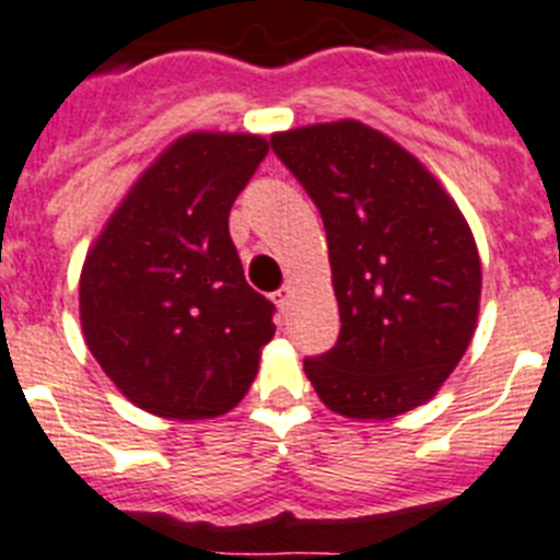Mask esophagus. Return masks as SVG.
<instances>
[{
  "label": "esophagus",
  "mask_w": 560,
  "mask_h": 560,
  "mask_svg": "<svg viewBox=\"0 0 560 560\" xmlns=\"http://www.w3.org/2000/svg\"><path fill=\"white\" fill-rule=\"evenodd\" d=\"M273 301H276V307H279L281 313H287V310H290V301H293V287H290V284L281 287L279 293L273 295Z\"/></svg>",
  "instance_id": "obj_1"
}]
</instances>
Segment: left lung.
<instances>
[{"mask_svg":"<svg viewBox=\"0 0 560 560\" xmlns=\"http://www.w3.org/2000/svg\"><path fill=\"white\" fill-rule=\"evenodd\" d=\"M273 152L318 206L340 335L304 372L349 420H392L448 381L474 338L482 261L425 165L361 120L276 132Z\"/></svg>","mask_w":560,"mask_h":560,"instance_id":"8db88e82","label":"left lung"}]
</instances>
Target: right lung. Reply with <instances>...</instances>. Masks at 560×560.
<instances>
[{
	"label": "right lung",
	"instance_id": "1",
	"mask_svg": "<svg viewBox=\"0 0 560 560\" xmlns=\"http://www.w3.org/2000/svg\"><path fill=\"white\" fill-rule=\"evenodd\" d=\"M265 154L259 135H183L135 179L86 253V347L149 415L220 417L259 372L276 307L245 281L228 213Z\"/></svg>",
	"mask_w": 560,
	"mask_h": 560
}]
</instances>
